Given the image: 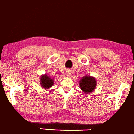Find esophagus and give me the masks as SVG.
<instances>
[{
    "mask_svg": "<svg viewBox=\"0 0 134 134\" xmlns=\"http://www.w3.org/2000/svg\"><path fill=\"white\" fill-rule=\"evenodd\" d=\"M66 76H70V74H71L70 71H66Z\"/></svg>",
    "mask_w": 134,
    "mask_h": 134,
    "instance_id": "1",
    "label": "esophagus"
}]
</instances>
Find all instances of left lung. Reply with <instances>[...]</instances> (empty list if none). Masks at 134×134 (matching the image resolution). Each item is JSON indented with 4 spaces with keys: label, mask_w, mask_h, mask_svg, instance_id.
Returning a JSON list of instances; mask_svg holds the SVG:
<instances>
[{
    "label": "left lung",
    "mask_w": 134,
    "mask_h": 134,
    "mask_svg": "<svg viewBox=\"0 0 134 134\" xmlns=\"http://www.w3.org/2000/svg\"><path fill=\"white\" fill-rule=\"evenodd\" d=\"M79 86L84 93H88L93 92L96 88V80L93 77L85 76L80 80Z\"/></svg>",
    "instance_id": "8db88e82"
}]
</instances>
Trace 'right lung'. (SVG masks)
<instances>
[{
	"instance_id": "right-lung-1",
	"label": "right lung",
	"mask_w": 134,
	"mask_h": 134,
	"mask_svg": "<svg viewBox=\"0 0 134 134\" xmlns=\"http://www.w3.org/2000/svg\"><path fill=\"white\" fill-rule=\"evenodd\" d=\"M54 85V80L47 74L42 75L40 77V85L44 89H49Z\"/></svg>"
}]
</instances>
